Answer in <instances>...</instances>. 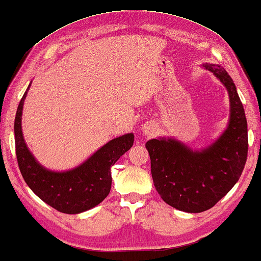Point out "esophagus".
<instances>
[{"mask_svg":"<svg viewBox=\"0 0 261 261\" xmlns=\"http://www.w3.org/2000/svg\"><path fill=\"white\" fill-rule=\"evenodd\" d=\"M143 133L147 137H151V135L154 134V128L151 124H146V126L143 127Z\"/></svg>","mask_w":261,"mask_h":261,"instance_id":"34e87169","label":"esophagus"}]
</instances>
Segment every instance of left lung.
Here are the masks:
<instances>
[{"mask_svg": "<svg viewBox=\"0 0 261 261\" xmlns=\"http://www.w3.org/2000/svg\"><path fill=\"white\" fill-rule=\"evenodd\" d=\"M225 86L230 116L226 129L212 144L193 150L174 138H158L146 145L151 174L161 198L172 207L199 213L215 206L234 187L248 152L245 109L231 77L219 64L204 63Z\"/></svg>", "mask_w": 261, "mask_h": 261, "instance_id": "left-lung-1", "label": "left lung"}]
</instances>
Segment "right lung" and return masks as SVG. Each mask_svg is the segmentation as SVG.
I'll return each mask as SVG.
<instances>
[{
    "label": "right lung",
    "mask_w": 261,
    "mask_h": 261,
    "mask_svg": "<svg viewBox=\"0 0 261 261\" xmlns=\"http://www.w3.org/2000/svg\"><path fill=\"white\" fill-rule=\"evenodd\" d=\"M30 86L31 84L20 100L14 122L16 158L23 180L37 197L57 211L68 215L85 212L108 197L111 167L133 146L134 134L113 139L75 168L66 171L50 170L36 160L23 139L21 117Z\"/></svg>",
    "instance_id": "1"
}]
</instances>
